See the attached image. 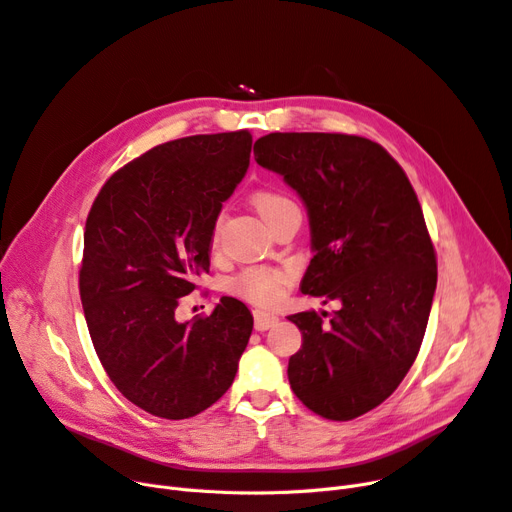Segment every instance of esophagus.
Instances as JSON below:
<instances>
[{"label":"esophagus","mask_w":512,"mask_h":512,"mask_svg":"<svg viewBox=\"0 0 512 512\" xmlns=\"http://www.w3.org/2000/svg\"><path fill=\"white\" fill-rule=\"evenodd\" d=\"M277 321H279V317H277V315H273V313L254 311V325H256V330H258V332L269 330V327L277 325Z\"/></svg>","instance_id":"34e87169"}]
</instances>
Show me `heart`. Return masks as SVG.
I'll return each mask as SVG.
<instances>
[{"label":"heart","instance_id":"1","mask_svg":"<svg viewBox=\"0 0 512 512\" xmlns=\"http://www.w3.org/2000/svg\"><path fill=\"white\" fill-rule=\"evenodd\" d=\"M252 203H254L256 212L262 216V220L269 224L283 208L292 206V199L285 197L279 191H258L252 197ZM218 233H220V220H216L214 229H212V248H216L218 245ZM290 279H292V275L285 269L252 267V269L241 271L237 277H233L229 283V290L235 296L248 300L252 304L271 306L281 298L285 285L290 283Z\"/></svg>","mask_w":512,"mask_h":512}]
</instances>
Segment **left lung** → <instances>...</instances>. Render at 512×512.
<instances>
[{"label": "left lung", "instance_id": "8db88e82", "mask_svg": "<svg viewBox=\"0 0 512 512\" xmlns=\"http://www.w3.org/2000/svg\"><path fill=\"white\" fill-rule=\"evenodd\" d=\"M254 157L309 212L315 256L302 294L340 304L330 321L290 315L302 332L290 386L317 416L353 420L395 393L426 332L437 256L420 201L399 163L361 136L275 132Z\"/></svg>", "mask_w": 512, "mask_h": 512}]
</instances>
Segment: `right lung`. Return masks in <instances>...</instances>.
Listing matches in <instances>:
<instances>
[{
	"mask_svg": "<svg viewBox=\"0 0 512 512\" xmlns=\"http://www.w3.org/2000/svg\"><path fill=\"white\" fill-rule=\"evenodd\" d=\"M250 151L248 130L163 142L117 170L88 214L79 296L92 344L117 391L157 418L208 410L248 346L241 300L185 323L176 306L210 271L212 229Z\"/></svg>",
	"mask_w": 512,
	"mask_h": 512,
	"instance_id": "right-lung-1",
	"label": "right lung"
}]
</instances>
